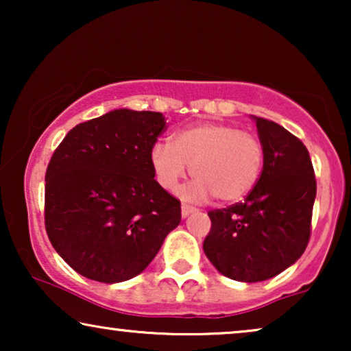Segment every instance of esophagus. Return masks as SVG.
Instances as JSON below:
<instances>
[{
	"label": "esophagus",
	"instance_id": "obj_1",
	"mask_svg": "<svg viewBox=\"0 0 351 351\" xmlns=\"http://www.w3.org/2000/svg\"><path fill=\"white\" fill-rule=\"evenodd\" d=\"M195 208H191V206H186V204H182V217H189V215L193 213Z\"/></svg>",
	"mask_w": 351,
	"mask_h": 351
}]
</instances>
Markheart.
Here are the masks:
<instances>
[{"instance_id": "heart-1", "label": "heart", "mask_w": 351, "mask_h": 351, "mask_svg": "<svg viewBox=\"0 0 351 351\" xmlns=\"http://www.w3.org/2000/svg\"><path fill=\"white\" fill-rule=\"evenodd\" d=\"M263 143L256 134L225 123H199L182 129L174 141H158L150 161L156 180L174 190L191 166L195 180L180 190L182 198L203 203L213 195L233 203L251 193L263 167Z\"/></svg>"}]
</instances>
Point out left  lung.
I'll use <instances>...</instances> for the list:
<instances>
[{
  "mask_svg": "<svg viewBox=\"0 0 351 351\" xmlns=\"http://www.w3.org/2000/svg\"><path fill=\"white\" fill-rule=\"evenodd\" d=\"M252 118L265 152L262 174L243 203L209 210L213 225L203 243L210 263L243 282L270 280L299 261L316 198L313 165L302 141L275 121Z\"/></svg>",
  "mask_w": 351,
  "mask_h": 351,
  "instance_id": "1",
  "label": "left lung"
}]
</instances>
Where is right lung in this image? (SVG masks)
I'll use <instances>...</instances> for the list:
<instances>
[{"instance_id": "right-lung-1", "label": "right lung", "mask_w": 351, "mask_h": 351, "mask_svg": "<svg viewBox=\"0 0 351 351\" xmlns=\"http://www.w3.org/2000/svg\"><path fill=\"white\" fill-rule=\"evenodd\" d=\"M158 112L119 108L75 126L46 169L45 223L57 254L99 282L137 276L180 223V201L155 180Z\"/></svg>"}]
</instances>
